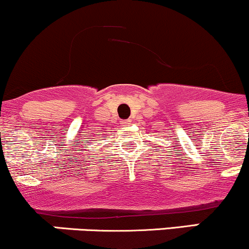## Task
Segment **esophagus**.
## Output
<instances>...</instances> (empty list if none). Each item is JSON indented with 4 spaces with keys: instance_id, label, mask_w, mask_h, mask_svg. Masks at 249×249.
I'll use <instances>...</instances> for the list:
<instances>
[{
    "instance_id": "esophagus-1",
    "label": "esophagus",
    "mask_w": 249,
    "mask_h": 249,
    "mask_svg": "<svg viewBox=\"0 0 249 249\" xmlns=\"http://www.w3.org/2000/svg\"><path fill=\"white\" fill-rule=\"evenodd\" d=\"M122 124H129V120H124V121H121Z\"/></svg>"
}]
</instances>
